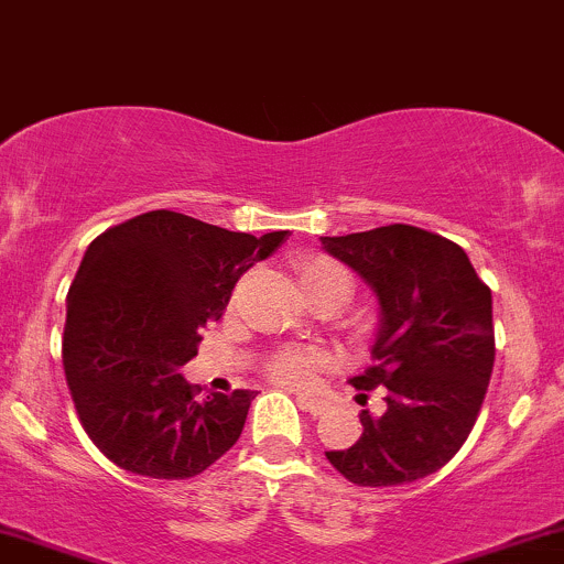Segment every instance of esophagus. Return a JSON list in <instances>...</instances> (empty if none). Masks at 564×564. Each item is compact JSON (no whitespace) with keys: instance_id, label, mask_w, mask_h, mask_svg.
I'll return each mask as SVG.
<instances>
[{"instance_id":"1","label":"esophagus","mask_w":564,"mask_h":564,"mask_svg":"<svg viewBox=\"0 0 564 564\" xmlns=\"http://www.w3.org/2000/svg\"><path fill=\"white\" fill-rule=\"evenodd\" d=\"M299 405L304 411H308L312 416H319V414H325V411H328V403L319 401V398H312V395H299Z\"/></svg>"}]
</instances>
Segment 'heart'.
Masks as SVG:
<instances>
[{
	"label": "heart",
	"mask_w": 564,
	"mask_h": 564,
	"mask_svg": "<svg viewBox=\"0 0 564 564\" xmlns=\"http://www.w3.org/2000/svg\"><path fill=\"white\" fill-rule=\"evenodd\" d=\"M301 288L308 299H336L347 304L352 299V276L344 265H338L330 258H308L301 265ZM325 366V355L317 349H280L269 360L271 379L288 387H308L317 377L319 368Z\"/></svg>",
	"instance_id": "b5f03b06"
}]
</instances>
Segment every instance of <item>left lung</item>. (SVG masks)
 Listing matches in <instances>:
<instances>
[{"label": "left lung", "mask_w": 564, "mask_h": 564, "mask_svg": "<svg viewBox=\"0 0 564 564\" xmlns=\"http://www.w3.org/2000/svg\"><path fill=\"white\" fill-rule=\"evenodd\" d=\"M328 256L357 271L379 301L371 360L349 379L384 411H362V435L325 452L357 487H398L444 468L459 452L487 395L495 362L492 293L459 245L422 228L381 226L319 236Z\"/></svg>", "instance_id": "8db88e82"}]
</instances>
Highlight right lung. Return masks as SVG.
<instances>
[{"label":"right lung","instance_id":"right-lung-1","mask_svg":"<svg viewBox=\"0 0 564 564\" xmlns=\"http://www.w3.org/2000/svg\"><path fill=\"white\" fill-rule=\"evenodd\" d=\"M284 239L155 209L90 241L66 295L64 373L80 425L118 468L191 478L239 441L256 392L202 401L180 368L239 276Z\"/></svg>","mask_w":564,"mask_h":564}]
</instances>
